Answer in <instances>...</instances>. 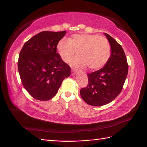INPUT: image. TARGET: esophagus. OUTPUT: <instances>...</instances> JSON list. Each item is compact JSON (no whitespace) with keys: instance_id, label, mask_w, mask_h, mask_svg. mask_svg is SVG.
Here are the masks:
<instances>
[{"instance_id":"34e87169","label":"esophagus","mask_w":147,"mask_h":147,"mask_svg":"<svg viewBox=\"0 0 147 147\" xmlns=\"http://www.w3.org/2000/svg\"><path fill=\"white\" fill-rule=\"evenodd\" d=\"M78 72V70L76 69H74V68H73L72 69V74L73 75H74L76 73Z\"/></svg>"}]
</instances>
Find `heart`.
Instances as JSON below:
<instances>
[{
  "mask_svg": "<svg viewBox=\"0 0 147 147\" xmlns=\"http://www.w3.org/2000/svg\"><path fill=\"white\" fill-rule=\"evenodd\" d=\"M57 52L64 62H69L75 52L78 55L71 61L76 67L87 64L92 69H98L107 64L111 55L108 40L102 36L91 34H76L68 40L62 39L57 46Z\"/></svg>",
  "mask_w": 147,
  "mask_h": 147,
  "instance_id": "1",
  "label": "heart"
}]
</instances>
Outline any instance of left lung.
Wrapping results in <instances>:
<instances>
[{
	"label": "left lung",
	"mask_w": 147,
	"mask_h": 147,
	"mask_svg": "<svg viewBox=\"0 0 147 147\" xmlns=\"http://www.w3.org/2000/svg\"><path fill=\"white\" fill-rule=\"evenodd\" d=\"M111 47L110 59L104 67L87 74V86L80 90V95L86 104L102 106L117 97L122 91L128 72V64L121 45L104 33Z\"/></svg>",
	"instance_id": "left-lung-1"
}]
</instances>
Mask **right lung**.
<instances>
[{"instance_id":"1","label":"right lung","mask_w":147,"mask_h":147,"mask_svg":"<svg viewBox=\"0 0 147 147\" xmlns=\"http://www.w3.org/2000/svg\"><path fill=\"white\" fill-rule=\"evenodd\" d=\"M65 33L42 32L28 40L21 50L18 66L21 83L35 99H51L62 81L70 76V66L57 53V45Z\"/></svg>"}]
</instances>
